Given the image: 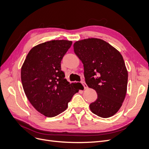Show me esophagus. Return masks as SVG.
<instances>
[{
	"mask_svg": "<svg viewBox=\"0 0 149 149\" xmlns=\"http://www.w3.org/2000/svg\"><path fill=\"white\" fill-rule=\"evenodd\" d=\"M81 84H82V85L84 86V88L85 89H86V88H88V86H87V85L85 83V81H81Z\"/></svg>",
	"mask_w": 149,
	"mask_h": 149,
	"instance_id": "obj_1",
	"label": "esophagus"
}]
</instances>
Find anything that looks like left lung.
Returning a JSON list of instances; mask_svg holds the SVG:
<instances>
[{
	"label": "left lung",
	"mask_w": 149,
	"mask_h": 149,
	"mask_svg": "<svg viewBox=\"0 0 149 149\" xmlns=\"http://www.w3.org/2000/svg\"><path fill=\"white\" fill-rule=\"evenodd\" d=\"M74 50L84 64L86 85L97 94L90 105L91 112L102 118L113 116L122 106L127 90L128 71L122 54L96 38L76 42Z\"/></svg>",
	"instance_id": "1"
}]
</instances>
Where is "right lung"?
<instances>
[{
    "label": "right lung",
    "mask_w": 149,
    "mask_h": 149,
    "mask_svg": "<svg viewBox=\"0 0 149 149\" xmlns=\"http://www.w3.org/2000/svg\"><path fill=\"white\" fill-rule=\"evenodd\" d=\"M72 41L51 40L33 47L21 68L22 85L28 100L38 112L53 117L64 112L82 85L70 84L61 68Z\"/></svg>",
    "instance_id": "obj_1"
}]
</instances>
